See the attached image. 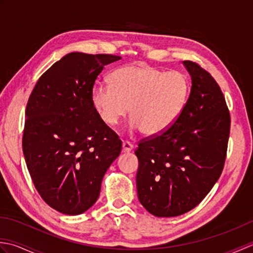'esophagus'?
<instances>
[{"mask_svg":"<svg viewBox=\"0 0 253 253\" xmlns=\"http://www.w3.org/2000/svg\"><path fill=\"white\" fill-rule=\"evenodd\" d=\"M133 146L132 143L129 142V141H123V147H122V150L123 152H130L132 150Z\"/></svg>","mask_w":253,"mask_h":253,"instance_id":"34e87169","label":"esophagus"}]
</instances>
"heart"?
I'll return each instance as SVG.
<instances>
[{
    "label": "heart",
    "instance_id": "b5f03b06",
    "mask_svg": "<svg viewBox=\"0 0 253 253\" xmlns=\"http://www.w3.org/2000/svg\"><path fill=\"white\" fill-rule=\"evenodd\" d=\"M110 82L111 84H95L91 91L100 118L106 125L115 126L130 107V127L146 136L161 135L174 125L191 90L186 74L142 64L116 69Z\"/></svg>",
    "mask_w": 253,
    "mask_h": 253
}]
</instances>
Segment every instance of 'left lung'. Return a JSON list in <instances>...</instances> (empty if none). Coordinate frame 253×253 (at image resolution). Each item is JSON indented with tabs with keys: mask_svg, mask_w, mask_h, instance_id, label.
<instances>
[{
	"mask_svg": "<svg viewBox=\"0 0 253 253\" xmlns=\"http://www.w3.org/2000/svg\"><path fill=\"white\" fill-rule=\"evenodd\" d=\"M184 65L192 85L181 115L161 135L141 139L135 150L139 201L158 217L196 208L215 185L226 160L230 114L225 96L198 63Z\"/></svg>",
	"mask_w": 253,
	"mask_h": 253,
	"instance_id": "1",
	"label": "left lung"
}]
</instances>
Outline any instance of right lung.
Masks as SVG:
<instances>
[{
    "instance_id": "add662e5",
    "label": "right lung",
    "mask_w": 253,
    "mask_h": 253,
    "mask_svg": "<svg viewBox=\"0 0 253 253\" xmlns=\"http://www.w3.org/2000/svg\"><path fill=\"white\" fill-rule=\"evenodd\" d=\"M121 56L74 52L38 79L26 106L23 151L37 191L67 215L98 200L103 176L122 141L99 116L91 91L107 64Z\"/></svg>"
}]
</instances>
